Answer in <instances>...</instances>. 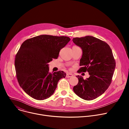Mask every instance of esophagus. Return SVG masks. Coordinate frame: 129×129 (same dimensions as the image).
Wrapping results in <instances>:
<instances>
[{"label": "esophagus", "mask_w": 129, "mask_h": 129, "mask_svg": "<svg viewBox=\"0 0 129 129\" xmlns=\"http://www.w3.org/2000/svg\"><path fill=\"white\" fill-rule=\"evenodd\" d=\"M73 77V75L71 74V73H67L66 75V78H71Z\"/></svg>", "instance_id": "esophagus-1"}]
</instances>
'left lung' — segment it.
Here are the masks:
<instances>
[{"label":"left lung","mask_w":129,"mask_h":129,"mask_svg":"<svg viewBox=\"0 0 129 129\" xmlns=\"http://www.w3.org/2000/svg\"><path fill=\"white\" fill-rule=\"evenodd\" d=\"M83 51L78 73L88 71L90 77L84 80L77 76L78 84L73 87L75 93L87 101L93 100L103 94L112 82L116 66L112 50L105 41L92 36L73 38Z\"/></svg>","instance_id":"8db88e82"}]
</instances>
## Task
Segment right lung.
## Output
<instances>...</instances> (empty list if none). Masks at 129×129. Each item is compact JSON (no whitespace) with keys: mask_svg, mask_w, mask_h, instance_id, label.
I'll return each mask as SVG.
<instances>
[{"mask_svg":"<svg viewBox=\"0 0 129 129\" xmlns=\"http://www.w3.org/2000/svg\"><path fill=\"white\" fill-rule=\"evenodd\" d=\"M70 40L66 36L43 35L21 44L16 55L15 66L18 82L28 95L44 100L53 94L59 81L66 74L63 71L49 72L48 63L58 58L60 50Z\"/></svg>","mask_w":129,"mask_h":129,"instance_id":"obj_1","label":"right lung"}]
</instances>
